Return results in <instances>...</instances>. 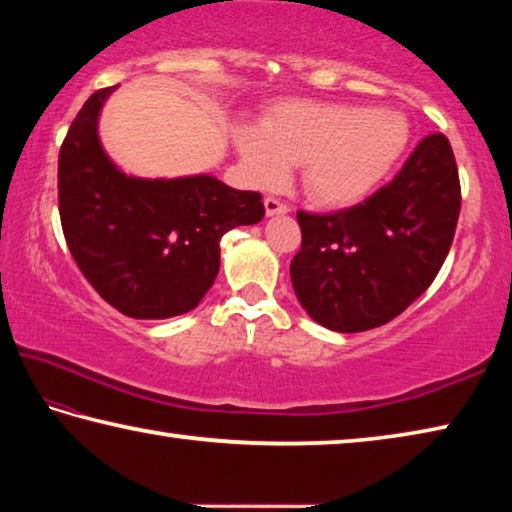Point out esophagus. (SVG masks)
<instances>
[{
    "label": "esophagus",
    "instance_id": "obj_1",
    "mask_svg": "<svg viewBox=\"0 0 512 512\" xmlns=\"http://www.w3.org/2000/svg\"><path fill=\"white\" fill-rule=\"evenodd\" d=\"M264 210H266V216H277V214H289V205H284L277 201V198H264Z\"/></svg>",
    "mask_w": 512,
    "mask_h": 512
}]
</instances>
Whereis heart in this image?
I'll use <instances>...</instances> for the list:
<instances>
[{
    "mask_svg": "<svg viewBox=\"0 0 512 512\" xmlns=\"http://www.w3.org/2000/svg\"><path fill=\"white\" fill-rule=\"evenodd\" d=\"M409 140L402 112L323 101L280 103L259 128L239 126L232 133L257 185H280L291 164H300L302 187L325 207L366 201L400 162Z\"/></svg>",
    "mask_w": 512,
    "mask_h": 512,
    "instance_id": "1",
    "label": "heart"
}]
</instances>
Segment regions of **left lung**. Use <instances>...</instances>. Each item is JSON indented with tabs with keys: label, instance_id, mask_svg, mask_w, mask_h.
I'll use <instances>...</instances> for the list:
<instances>
[{
	"label": "left lung",
	"instance_id": "left-lung-1",
	"mask_svg": "<svg viewBox=\"0 0 512 512\" xmlns=\"http://www.w3.org/2000/svg\"><path fill=\"white\" fill-rule=\"evenodd\" d=\"M458 212L456 160L440 133L424 137L368 201L334 214L298 212L302 246L291 284L302 309L341 334L386 325L438 275Z\"/></svg>",
	"mask_w": 512,
	"mask_h": 512
}]
</instances>
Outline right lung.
Returning a JSON list of instances; mask_svg holds the SVG:
<instances>
[{"mask_svg": "<svg viewBox=\"0 0 512 512\" xmlns=\"http://www.w3.org/2000/svg\"><path fill=\"white\" fill-rule=\"evenodd\" d=\"M115 88L94 92L58 155L60 223L81 273L131 318L187 314L219 275L225 232L264 219L262 194L210 173L140 178L121 171L99 140L101 110Z\"/></svg>", "mask_w": 512, "mask_h": 512, "instance_id": "obj_1", "label": "right lung"}]
</instances>
